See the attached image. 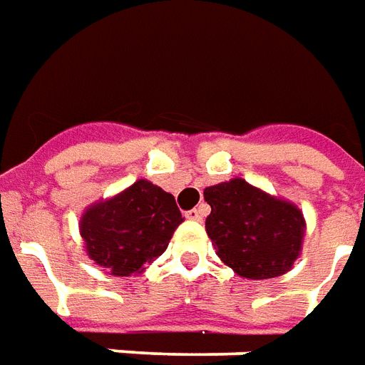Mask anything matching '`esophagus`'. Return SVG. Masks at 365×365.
Returning a JSON list of instances; mask_svg holds the SVG:
<instances>
[{
  "label": "esophagus",
  "mask_w": 365,
  "mask_h": 365,
  "mask_svg": "<svg viewBox=\"0 0 365 365\" xmlns=\"http://www.w3.org/2000/svg\"><path fill=\"white\" fill-rule=\"evenodd\" d=\"M188 220H195V222H200L204 216V208H192V210H188L187 214H185Z\"/></svg>",
  "instance_id": "1"
}]
</instances>
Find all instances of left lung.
I'll return each instance as SVG.
<instances>
[{"mask_svg": "<svg viewBox=\"0 0 365 365\" xmlns=\"http://www.w3.org/2000/svg\"><path fill=\"white\" fill-rule=\"evenodd\" d=\"M204 200L212 208L206 234L234 273L273 279L293 267L307 228L293 202L267 195L244 178L204 188Z\"/></svg>", "mask_w": 365, "mask_h": 365, "instance_id": "left-lung-1", "label": "left lung"}]
</instances>
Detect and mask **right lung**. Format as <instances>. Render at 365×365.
<instances>
[{"label": "right lung", "mask_w": 365, "mask_h": 365, "mask_svg": "<svg viewBox=\"0 0 365 365\" xmlns=\"http://www.w3.org/2000/svg\"><path fill=\"white\" fill-rule=\"evenodd\" d=\"M182 220L175 196L139 178L120 195L88 206L80 236L90 259L110 275L129 277L167 250Z\"/></svg>", "instance_id": "1"}]
</instances>
